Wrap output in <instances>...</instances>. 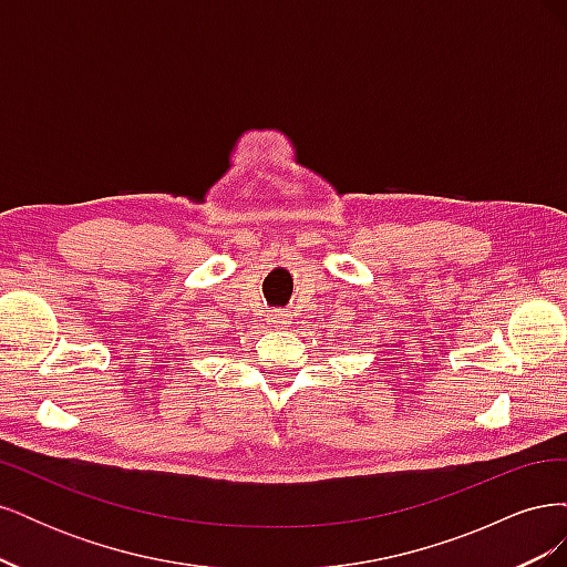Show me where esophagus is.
Here are the masks:
<instances>
[{
    "mask_svg": "<svg viewBox=\"0 0 567 567\" xmlns=\"http://www.w3.org/2000/svg\"><path fill=\"white\" fill-rule=\"evenodd\" d=\"M286 319H288V315H284V312H274V315H271V321H274V323H277V326L286 323Z\"/></svg>",
    "mask_w": 567,
    "mask_h": 567,
    "instance_id": "esophagus-1",
    "label": "esophagus"
}]
</instances>
